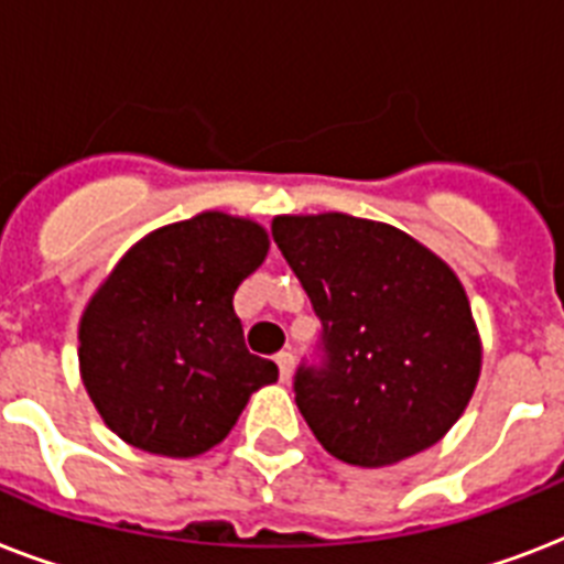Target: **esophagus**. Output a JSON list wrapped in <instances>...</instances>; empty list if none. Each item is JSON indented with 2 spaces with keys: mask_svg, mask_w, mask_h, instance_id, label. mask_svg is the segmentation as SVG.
<instances>
[{
  "mask_svg": "<svg viewBox=\"0 0 564 564\" xmlns=\"http://www.w3.org/2000/svg\"><path fill=\"white\" fill-rule=\"evenodd\" d=\"M274 362H278V369H281V380L286 383V380L292 377V354L290 351L274 354Z\"/></svg>",
  "mask_w": 564,
  "mask_h": 564,
  "instance_id": "34e87169",
  "label": "esophagus"
}]
</instances>
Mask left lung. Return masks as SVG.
<instances>
[{
    "mask_svg": "<svg viewBox=\"0 0 564 564\" xmlns=\"http://www.w3.org/2000/svg\"><path fill=\"white\" fill-rule=\"evenodd\" d=\"M272 237L322 318V369L295 403L327 454L383 468L454 427L480 380L482 345L456 272L386 221L274 216Z\"/></svg>",
    "mask_w": 564,
    "mask_h": 564,
    "instance_id": "obj_1",
    "label": "left lung"
}]
</instances>
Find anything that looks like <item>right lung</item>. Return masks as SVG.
Wrapping results in <instances>:
<instances>
[{
    "label": "right lung",
    "mask_w": 564,
    "mask_h": 564,
    "mask_svg": "<svg viewBox=\"0 0 564 564\" xmlns=\"http://www.w3.org/2000/svg\"><path fill=\"white\" fill-rule=\"evenodd\" d=\"M269 254V230L204 210L128 248L78 322V371L101 421L149 454H207L248 398L278 380L248 354L234 292Z\"/></svg>",
    "instance_id": "obj_1"
}]
</instances>
